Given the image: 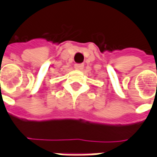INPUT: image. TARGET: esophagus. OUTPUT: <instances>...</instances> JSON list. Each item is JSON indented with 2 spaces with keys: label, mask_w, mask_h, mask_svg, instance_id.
I'll use <instances>...</instances> for the list:
<instances>
[{
  "label": "esophagus",
  "mask_w": 157,
  "mask_h": 157,
  "mask_svg": "<svg viewBox=\"0 0 157 157\" xmlns=\"http://www.w3.org/2000/svg\"><path fill=\"white\" fill-rule=\"evenodd\" d=\"M84 67V65L82 64H77V65H75V69L76 71H82V69Z\"/></svg>",
  "instance_id": "esophagus-1"
}]
</instances>
